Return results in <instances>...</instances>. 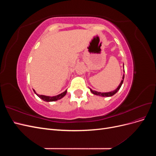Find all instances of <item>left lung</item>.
Instances as JSON below:
<instances>
[{
    "label": "left lung",
    "mask_w": 156,
    "mask_h": 156,
    "mask_svg": "<svg viewBox=\"0 0 156 156\" xmlns=\"http://www.w3.org/2000/svg\"><path fill=\"white\" fill-rule=\"evenodd\" d=\"M124 74L123 75V77H122V81L120 83V84L119 85V87H118L115 90L113 91H111V92H98V91H96V90H92L91 88H90V92L94 94V95H96V96H102V97H111V96H112L113 95H115V94L119 90L122 83H123V81H124Z\"/></svg>",
    "instance_id": "left-lung-1"
}]
</instances>
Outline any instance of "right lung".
I'll return each instance as SVG.
<instances>
[{"label": "right lung", "instance_id": "1", "mask_svg": "<svg viewBox=\"0 0 156 156\" xmlns=\"http://www.w3.org/2000/svg\"><path fill=\"white\" fill-rule=\"evenodd\" d=\"M33 90H34V93L36 94V95L38 96L40 99H41V100H43L44 101H47V102H50V101H57L58 100H60L61 98H62L67 93V90H65L64 92L61 93L60 94H58V95H56V96H44V95H40V94H37L36 91L34 90V89H33Z\"/></svg>", "mask_w": 156, "mask_h": 156}]
</instances>
